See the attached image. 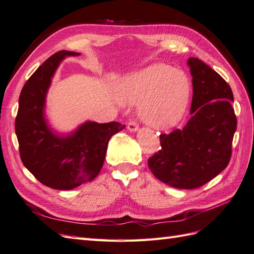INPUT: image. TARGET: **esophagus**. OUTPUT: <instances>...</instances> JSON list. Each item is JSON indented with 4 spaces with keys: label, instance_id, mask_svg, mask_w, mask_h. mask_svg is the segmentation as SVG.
<instances>
[{
    "label": "esophagus",
    "instance_id": "1",
    "mask_svg": "<svg viewBox=\"0 0 254 254\" xmlns=\"http://www.w3.org/2000/svg\"><path fill=\"white\" fill-rule=\"evenodd\" d=\"M138 128H139V126L136 121L131 120L127 123V129L129 132H136V131H138Z\"/></svg>",
    "mask_w": 254,
    "mask_h": 254
}]
</instances>
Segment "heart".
Here are the masks:
<instances>
[{
    "mask_svg": "<svg viewBox=\"0 0 254 254\" xmlns=\"http://www.w3.org/2000/svg\"><path fill=\"white\" fill-rule=\"evenodd\" d=\"M126 99L141 103V118L157 128H170L184 118L191 95L189 78L171 65L157 63L126 82Z\"/></svg>",
    "mask_w": 254,
    "mask_h": 254,
    "instance_id": "b5f03b06",
    "label": "heart"
}]
</instances>
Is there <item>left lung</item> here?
Returning a JSON list of instances; mask_svg holds the SVG:
<instances>
[{
  "label": "left lung",
  "mask_w": 254,
  "mask_h": 254,
  "mask_svg": "<svg viewBox=\"0 0 254 254\" xmlns=\"http://www.w3.org/2000/svg\"><path fill=\"white\" fill-rule=\"evenodd\" d=\"M192 75V117L183 128L161 134V147L148 160L162 183L177 189H195L222 172L232 155L237 119L231 87L197 58L188 60Z\"/></svg>",
  "instance_id": "left-lung-1"
}]
</instances>
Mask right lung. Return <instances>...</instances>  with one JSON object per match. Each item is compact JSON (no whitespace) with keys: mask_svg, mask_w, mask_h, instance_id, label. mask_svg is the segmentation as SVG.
I'll return each mask as SVG.
<instances>
[{"mask_svg":"<svg viewBox=\"0 0 254 254\" xmlns=\"http://www.w3.org/2000/svg\"><path fill=\"white\" fill-rule=\"evenodd\" d=\"M79 55L61 50L48 58L19 96L15 131L21 161L40 183L56 190H71L93 180L102 170L109 139L126 127L115 121H87L75 132L60 135L48 126L45 104L51 78L63 59Z\"/></svg>","mask_w":254,"mask_h":254,"instance_id":"obj_1","label":"right lung"}]
</instances>
